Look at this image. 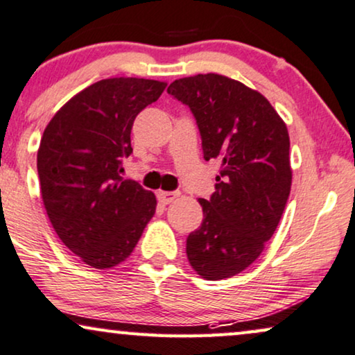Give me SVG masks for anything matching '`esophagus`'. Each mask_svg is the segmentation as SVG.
Returning <instances> with one entry per match:
<instances>
[{
	"mask_svg": "<svg viewBox=\"0 0 355 355\" xmlns=\"http://www.w3.org/2000/svg\"><path fill=\"white\" fill-rule=\"evenodd\" d=\"M180 196V193L178 191H159L157 193V200L160 205H170L173 200H177V198Z\"/></svg>",
	"mask_w": 355,
	"mask_h": 355,
	"instance_id": "esophagus-1",
	"label": "esophagus"
}]
</instances>
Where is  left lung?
Segmentation results:
<instances>
[{
  "instance_id": "1",
  "label": "left lung",
  "mask_w": 355,
  "mask_h": 355,
  "mask_svg": "<svg viewBox=\"0 0 355 355\" xmlns=\"http://www.w3.org/2000/svg\"><path fill=\"white\" fill-rule=\"evenodd\" d=\"M167 92L190 107L205 159H220L216 191L200 200L202 222L187 257L207 281L247 269L272 237L292 185L289 133L268 98L220 74L177 79Z\"/></svg>"
}]
</instances>
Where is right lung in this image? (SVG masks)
<instances>
[{"mask_svg":"<svg viewBox=\"0 0 355 355\" xmlns=\"http://www.w3.org/2000/svg\"><path fill=\"white\" fill-rule=\"evenodd\" d=\"M167 84L110 78L89 86L51 118L37 153L40 191L61 242L96 269L125 261L153 219L155 196L123 180L131 128Z\"/></svg>","mask_w":355,"mask_h":355,"instance_id":"obj_1","label":"right lung"}]
</instances>
